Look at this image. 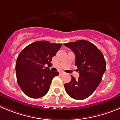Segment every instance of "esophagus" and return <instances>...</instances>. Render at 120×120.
<instances>
[{
  "label": "esophagus",
  "instance_id": "esophagus-1",
  "mask_svg": "<svg viewBox=\"0 0 120 120\" xmlns=\"http://www.w3.org/2000/svg\"><path fill=\"white\" fill-rule=\"evenodd\" d=\"M59 74H60V75H61V74H63L64 73V71H59Z\"/></svg>",
  "mask_w": 120,
  "mask_h": 120
}]
</instances>
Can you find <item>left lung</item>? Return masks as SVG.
Instances as JSON below:
<instances>
[{
    "mask_svg": "<svg viewBox=\"0 0 120 120\" xmlns=\"http://www.w3.org/2000/svg\"><path fill=\"white\" fill-rule=\"evenodd\" d=\"M75 55V65L80 74L78 80L71 75V82L64 84L70 97L83 100L90 96L101 83L106 70V62L101 50L87 40L65 43Z\"/></svg>",
    "mask_w": 120,
    "mask_h": 120,
    "instance_id": "obj_1",
    "label": "left lung"
}]
</instances>
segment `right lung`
I'll return each instance as SVG.
<instances>
[{"label": "right lung", "instance_id": "1", "mask_svg": "<svg viewBox=\"0 0 120 120\" xmlns=\"http://www.w3.org/2000/svg\"><path fill=\"white\" fill-rule=\"evenodd\" d=\"M61 46L43 40L30 44L21 52L15 65L16 79L27 96L40 98L48 93L52 79L59 72L51 71L45 65L51 64L52 57Z\"/></svg>", "mask_w": 120, "mask_h": 120}]
</instances>
